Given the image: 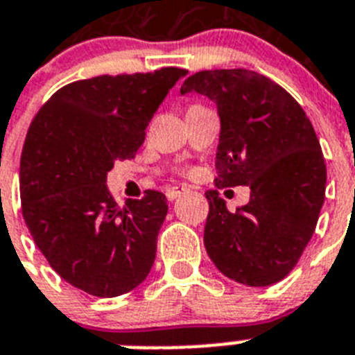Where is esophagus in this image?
Here are the masks:
<instances>
[{
	"label": "esophagus",
	"mask_w": 355,
	"mask_h": 355,
	"mask_svg": "<svg viewBox=\"0 0 355 355\" xmlns=\"http://www.w3.org/2000/svg\"><path fill=\"white\" fill-rule=\"evenodd\" d=\"M180 193H184V187L173 186V187H168V189H166V197H168V200H175V198H177Z\"/></svg>",
	"instance_id": "34e87169"
}]
</instances>
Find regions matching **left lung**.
Masks as SVG:
<instances>
[{
	"label": "left lung",
	"mask_w": 355,
	"mask_h": 355,
	"mask_svg": "<svg viewBox=\"0 0 355 355\" xmlns=\"http://www.w3.org/2000/svg\"><path fill=\"white\" fill-rule=\"evenodd\" d=\"M217 103L220 138L204 246L215 266L248 286H270L292 272L310 243L327 189V164L306 112L292 94L248 69L189 76L180 93ZM250 185V202L230 212L223 187Z\"/></svg>",
	"instance_id": "left-lung-1"
}]
</instances>
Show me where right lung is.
Wrapping results in <instances>:
<instances>
[{
	"instance_id": "right-lung-1",
	"label": "right lung",
	"mask_w": 355,
	"mask_h": 355,
	"mask_svg": "<svg viewBox=\"0 0 355 355\" xmlns=\"http://www.w3.org/2000/svg\"><path fill=\"white\" fill-rule=\"evenodd\" d=\"M180 67L78 80L34 116L19 162L21 213L54 272L94 297H116L148 277L168 215L166 195L148 189L116 206L105 180L131 160Z\"/></svg>"
}]
</instances>
